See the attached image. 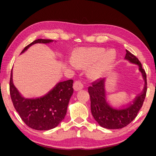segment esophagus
<instances>
[{"label":"esophagus","mask_w":156,"mask_h":156,"mask_svg":"<svg viewBox=\"0 0 156 156\" xmlns=\"http://www.w3.org/2000/svg\"><path fill=\"white\" fill-rule=\"evenodd\" d=\"M84 88L83 83L80 81H76L73 84V89L75 91H80Z\"/></svg>","instance_id":"obj_1"}]
</instances>
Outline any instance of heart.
<instances>
[{
    "label": "heart",
    "instance_id": "heart-1",
    "mask_svg": "<svg viewBox=\"0 0 156 156\" xmlns=\"http://www.w3.org/2000/svg\"><path fill=\"white\" fill-rule=\"evenodd\" d=\"M116 52L102 47H90L78 49L70 60L72 69L89 68L88 75L93 80H100L106 76L115 62Z\"/></svg>",
    "mask_w": 156,
    "mask_h": 156
}]
</instances>
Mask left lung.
Instances as JSON below:
<instances>
[{"label":"left lung","mask_w":156,"mask_h":156,"mask_svg":"<svg viewBox=\"0 0 156 156\" xmlns=\"http://www.w3.org/2000/svg\"><path fill=\"white\" fill-rule=\"evenodd\" d=\"M125 60L131 64L136 65L142 74L144 84L143 89L139 94L136 95L131 102L115 107L112 106L107 100V91L105 89L107 78L100 79L89 87L88 91L91 99V111L95 120L102 127L108 129H122L128 125L138 115L146 96L147 76L142 67L139 60L126 49Z\"/></svg>","instance_id":"8db88e82"}]
</instances>
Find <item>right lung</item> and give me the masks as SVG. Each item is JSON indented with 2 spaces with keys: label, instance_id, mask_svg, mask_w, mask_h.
I'll return each instance as SVG.
<instances>
[{
  "label": "right lung",
  "instance_id": "1",
  "mask_svg": "<svg viewBox=\"0 0 156 156\" xmlns=\"http://www.w3.org/2000/svg\"><path fill=\"white\" fill-rule=\"evenodd\" d=\"M53 42L49 39H38L25 47L21 54L36 43L47 44ZM12 74V70L10 96L15 109L23 122L30 128L38 131H47L56 127L67 113L69 102L73 93V81L59 82L44 96L29 98L23 96L16 87Z\"/></svg>",
  "mask_w": 156,
  "mask_h": 156
}]
</instances>
